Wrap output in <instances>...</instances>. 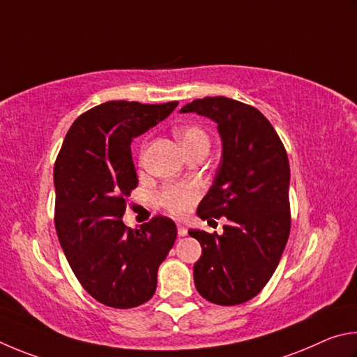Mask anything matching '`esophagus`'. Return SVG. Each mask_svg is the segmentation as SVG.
<instances>
[{
    "label": "esophagus",
    "instance_id": "obj_1",
    "mask_svg": "<svg viewBox=\"0 0 357 357\" xmlns=\"http://www.w3.org/2000/svg\"><path fill=\"white\" fill-rule=\"evenodd\" d=\"M177 234H178V236H185L186 234H188V229L182 226V224H177Z\"/></svg>",
    "mask_w": 357,
    "mask_h": 357
}]
</instances>
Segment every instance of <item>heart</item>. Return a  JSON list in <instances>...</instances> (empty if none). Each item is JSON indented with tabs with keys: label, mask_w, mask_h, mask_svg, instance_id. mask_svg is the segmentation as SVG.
<instances>
[{
	"label": "heart",
	"mask_w": 357,
	"mask_h": 357,
	"mask_svg": "<svg viewBox=\"0 0 357 357\" xmlns=\"http://www.w3.org/2000/svg\"><path fill=\"white\" fill-rule=\"evenodd\" d=\"M175 136H177V139L182 144L186 152L197 146L208 147L210 144L207 133L202 128L196 127V125H186V127L177 128L175 130ZM197 197L199 191L195 185H169L161 191L160 201L169 213L175 216H183L195 205Z\"/></svg>",
	"instance_id": "obj_1"
}]
</instances>
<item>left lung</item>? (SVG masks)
<instances>
[{
	"instance_id": "8db88e82",
	"label": "left lung",
	"mask_w": 357,
	"mask_h": 357,
	"mask_svg": "<svg viewBox=\"0 0 357 357\" xmlns=\"http://www.w3.org/2000/svg\"><path fill=\"white\" fill-rule=\"evenodd\" d=\"M180 112L211 119L222 142L221 165L197 216H226L227 224L222 235L188 232L202 246L195 285L210 303H246L271 279L290 235V165L284 144L259 109L234 98H197Z\"/></svg>"
}]
</instances>
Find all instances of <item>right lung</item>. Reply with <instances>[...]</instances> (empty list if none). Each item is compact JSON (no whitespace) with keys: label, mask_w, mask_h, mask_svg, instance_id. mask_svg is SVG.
<instances>
[{"label":"right lung","mask_w":357,"mask_h":357,"mask_svg":"<svg viewBox=\"0 0 357 357\" xmlns=\"http://www.w3.org/2000/svg\"><path fill=\"white\" fill-rule=\"evenodd\" d=\"M177 105H98L73 122L56 158L61 248L83 289L109 307L131 309L153 296L158 266L177 238L171 218L155 216L136 230L122 221L125 199L137 186L131 141Z\"/></svg>","instance_id":"add662e5"}]
</instances>
